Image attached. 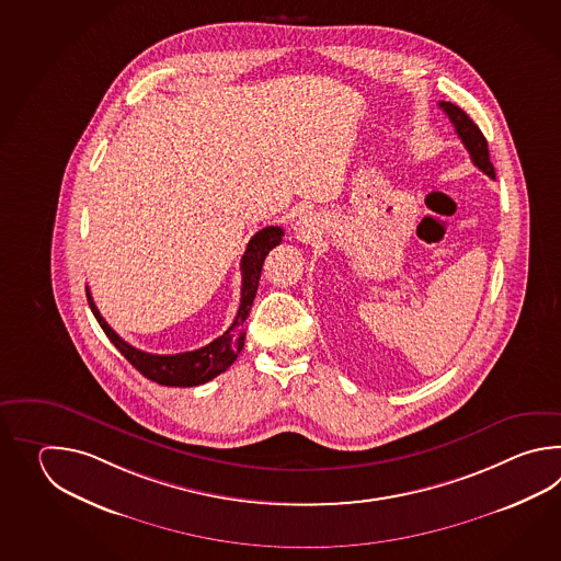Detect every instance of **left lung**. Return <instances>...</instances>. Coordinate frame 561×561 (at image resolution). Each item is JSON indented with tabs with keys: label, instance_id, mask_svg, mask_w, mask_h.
Here are the masks:
<instances>
[{
	"label": "left lung",
	"instance_id": "left-lung-1",
	"mask_svg": "<svg viewBox=\"0 0 561 561\" xmlns=\"http://www.w3.org/2000/svg\"><path fill=\"white\" fill-rule=\"evenodd\" d=\"M439 107L449 116L454 122L455 131L461 138V142L467 148V152L471 156L473 164H476L481 172H485L489 179H495V168L489 160L488 140L483 136V131L479 130L473 119L467 116L466 112L459 106H455L451 102H439Z\"/></svg>",
	"mask_w": 561,
	"mask_h": 561
}]
</instances>
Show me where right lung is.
Here are the masks:
<instances>
[{"mask_svg": "<svg viewBox=\"0 0 561 561\" xmlns=\"http://www.w3.org/2000/svg\"><path fill=\"white\" fill-rule=\"evenodd\" d=\"M283 228L266 227L259 230L247 244V251L242 254L240 261V271H242V286H240V307L232 324L228 327L225 334H220L213 343L201 346L196 351L188 353H179V355H152L144 353L136 346L128 345L122 336L112 331V327L104 321L100 310L95 307L94 298L90 295V288L85 286V297L88 305L94 312L95 321L104 329L107 339L112 345L118 348L119 353L126 357L131 367L142 373L146 379L167 385V387H196L203 382L213 381L220 373L237 360L242 346H244V327L247 319L251 314L252 302L256 297V288L263 273L264 259L266 254L275 249L276 244L283 242Z\"/></svg>", "mask_w": 561, "mask_h": 561, "instance_id": "1", "label": "right lung"}]
</instances>
